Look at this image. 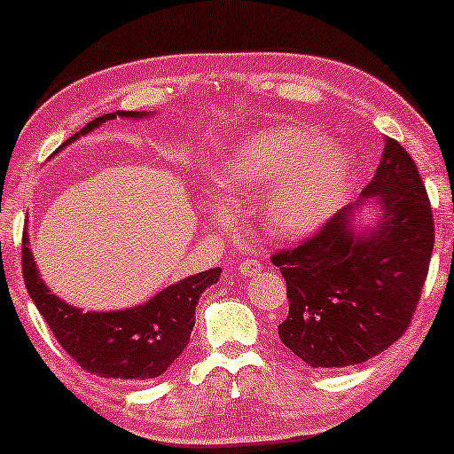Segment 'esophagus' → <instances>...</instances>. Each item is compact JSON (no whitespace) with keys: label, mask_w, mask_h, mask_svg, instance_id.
<instances>
[{"label":"esophagus","mask_w":454,"mask_h":454,"mask_svg":"<svg viewBox=\"0 0 454 454\" xmlns=\"http://www.w3.org/2000/svg\"><path fill=\"white\" fill-rule=\"evenodd\" d=\"M239 271H240V276H254V273H259L261 271V263L257 259H253V257H247V259H242L240 263H239Z\"/></svg>","instance_id":"obj_1"}]
</instances>
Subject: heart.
Segmentation results:
<instances>
[{"instance_id":"1","label":"heart","mask_w":454,"mask_h":454,"mask_svg":"<svg viewBox=\"0 0 454 454\" xmlns=\"http://www.w3.org/2000/svg\"><path fill=\"white\" fill-rule=\"evenodd\" d=\"M349 183L348 154L315 133L286 125L242 145L222 166L218 184L228 195L270 191L263 226L279 239H300L321 228Z\"/></svg>"}]
</instances>
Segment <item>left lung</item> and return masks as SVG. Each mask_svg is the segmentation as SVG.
<instances>
[{"label":"left lung","mask_w":454,"mask_h":454,"mask_svg":"<svg viewBox=\"0 0 454 454\" xmlns=\"http://www.w3.org/2000/svg\"><path fill=\"white\" fill-rule=\"evenodd\" d=\"M374 197L382 218L357 232L352 207L296 247L271 254L286 279L290 310L279 340L312 368L370 360L410 327L434 248V218L418 166L387 137L360 206Z\"/></svg>","instance_id":"obj_1"}]
</instances>
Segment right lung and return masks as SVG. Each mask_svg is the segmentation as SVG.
<instances>
[{"mask_svg":"<svg viewBox=\"0 0 454 454\" xmlns=\"http://www.w3.org/2000/svg\"><path fill=\"white\" fill-rule=\"evenodd\" d=\"M145 113H106L82 127L66 144L94 127L117 117H144ZM220 267L201 271L172 284L136 309L117 312H82L57 298L38 273L28 236H22V276L35 306L55 340L78 366L100 379L152 380L164 374L187 348L195 325L197 300L212 284H218Z\"/></svg>","mask_w":454,"mask_h":454,"instance_id":"add662e5","label":"right lung"}]
</instances>
